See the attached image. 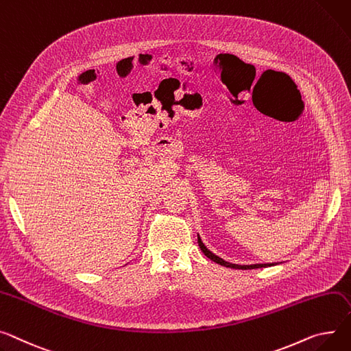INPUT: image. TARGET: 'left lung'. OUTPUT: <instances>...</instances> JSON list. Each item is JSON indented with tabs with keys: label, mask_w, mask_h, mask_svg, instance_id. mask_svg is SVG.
Here are the masks:
<instances>
[{
	"label": "left lung",
	"mask_w": 351,
	"mask_h": 351,
	"mask_svg": "<svg viewBox=\"0 0 351 351\" xmlns=\"http://www.w3.org/2000/svg\"><path fill=\"white\" fill-rule=\"evenodd\" d=\"M197 243H199L200 250L203 251V254L207 256V258H210L212 261H215V263H217V264H220V265H223V267L236 268V269H255V268H265V267L274 265V264H254V265H237V264H231V263H227V261H224L223 258H220V256L215 255L212 251H208V250L206 248V245L203 244V241H202V239H200L199 236H197Z\"/></svg>",
	"instance_id": "1"
}]
</instances>
